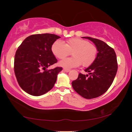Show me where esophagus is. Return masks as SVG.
Returning a JSON list of instances; mask_svg holds the SVG:
<instances>
[{"instance_id": "esophagus-1", "label": "esophagus", "mask_w": 132, "mask_h": 132, "mask_svg": "<svg viewBox=\"0 0 132 132\" xmlns=\"http://www.w3.org/2000/svg\"><path fill=\"white\" fill-rule=\"evenodd\" d=\"M63 70H64V71H65V72H69L70 71V70L66 69V68H64V69H63Z\"/></svg>"}]
</instances>
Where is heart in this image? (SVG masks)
I'll return each instance as SVG.
<instances>
[{"label": "heart", "instance_id": "obj_1", "mask_svg": "<svg viewBox=\"0 0 132 132\" xmlns=\"http://www.w3.org/2000/svg\"><path fill=\"white\" fill-rule=\"evenodd\" d=\"M52 52L57 59H64L72 52L73 57L64 59L59 65L67 69L80 66L89 67L94 62L97 55V48L87 40L73 38L65 44L56 41L52 44Z\"/></svg>", "mask_w": 132, "mask_h": 132}]
</instances>
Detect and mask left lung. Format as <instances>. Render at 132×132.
<instances>
[{"label":"left lung","instance_id":"left-lung-1","mask_svg":"<svg viewBox=\"0 0 132 132\" xmlns=\"http://www.w3.org/2000/svg\"><path fill=\"white\" fill-rule=\"evenodd\" d=\"M83 38L93 41L98 53L94 62L85 70L89 75L79 73L76 80L72 82V86L84 98L91 99L108 91L117 74L118 63L114 50L106 43L91 37Z\"/></svg>","mask_w":132,"mask_h":132}]
</instances>
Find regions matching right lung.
<instances>
[{"mask_svg": "<svg viewBox=\"0 0 132 132\" xmlns=\"http://www.w3.org/2000/svg\"><path fill=\"white\" fill-rule=\"evenodd\" d=\"M60 37L55 34H35L20 45L14 57V73L21 89L34 96L43 95L52 89L62 68L47 70L57 62L52 46Z\"/></svg>", "mask_w": 132, "mask_h": 132, "instance_id": "obj_1", "label": "right lung"}]
</instances>
